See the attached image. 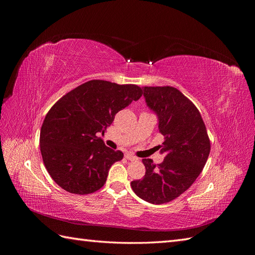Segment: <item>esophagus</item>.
Segmentation results:
<instances>
[{"label":"esophagus","instance_id":"obj_1","mask_svg":"<svg viewBox=\"0 0 255 255\" xmlns=\"http://www.w3.org/2000/svg\"><path fill=\"white\" fill-rule=\"evenodd\" d=\"M125 156H126V158H127V159H128V160H130V161L137 160V157H136V156H134V155H132V154H129V153H127Z\"/></svg>","mask_w":255,"mask_h":255}]
</instances>
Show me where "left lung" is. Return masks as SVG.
Instances as JSON below:
<instances>
[{"label":"left lung","instance_id":"left-lung-1","mask_svg":"<svg viewBox=\"0 0 255 255\" xmlns=\"http://www.w3.org/2000/svg\"><path fill=\"white\" fill-rule=\"evenodd\" d=\"M146 106L156 114L163 163L143 158L145 174L130 183L135 194L152 204H163L187 190L210 155L211 143L197 107L174 87H142Z\"/></svg>","mask_w":255,"mask_h":255}]
</instances>
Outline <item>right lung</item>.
<instances>
[{"label":"right lung","mask_w":255,"mask_h":255,"mask_svg":"<svg viewBox=\"0 0 255 255\" xmlns=\"http://www.w3.org/2000/svg\"><path fill=\"white\" fill-rule=\"evenodd\" d=\"M142 96L137 85L94 80L68 92L52 106L40 129V151L52 179L68 192L87 195L101 188L123 153L106 146L115 116Z\"/></svg>","instance_id":"obj_1"}]
</instances>
